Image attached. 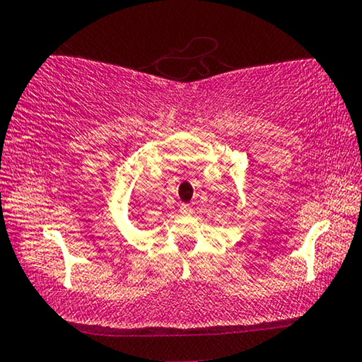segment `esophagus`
I'll return each instance as SVG.
<instances>
[{
    "label": "esophagus",
    "instance_id": "esophagus-1",
    "mask_svg": "<svg viewBox=\"0 0 362 362\" xmlns=\"http://www.w3.org/2000/svg\"><path fill=\"white\" fill-rule=\"evenodd\" d=\"M192 211H193V208L190 205H187V203H183V205H180V213H182L183 216L192 215Z\"/></svg>",
    "mask_w": 362,
    "mask_h": 362
}]
</instances>
